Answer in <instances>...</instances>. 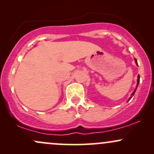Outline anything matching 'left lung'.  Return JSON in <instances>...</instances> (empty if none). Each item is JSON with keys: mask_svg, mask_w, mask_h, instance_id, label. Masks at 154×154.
<instances>
[{"mask_svg": "<svg viewBox=\"0 0 154 154\" xmlns=\"http://www.w3.org/2000/svg\"><path fill=\"white\" fill-rule=\"evenodd\" d=\"M135 61L136 64L137 65V60H136V59H135ZM139 82H140V75H138V76H137V85H136V88H135V91H134L133 92H132V96L130 97V98H129V100H130V99H131V98H132V97L133 96L134 94H135V93L136 90H137V86H138V85H139Z\"/></svg>", "mask_w": 154, "mask_h": 154, "instance_id": "1", "label": "left lung"}]
</instances>
